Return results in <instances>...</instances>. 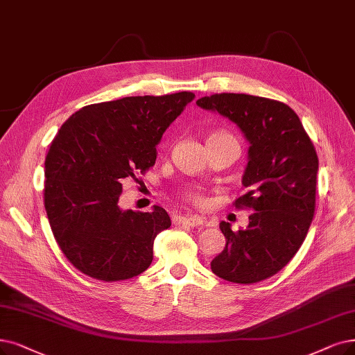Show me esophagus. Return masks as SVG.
<instances>
[{"mask_svg":"<svg viewBox=\"0 0 355 355\" xmlns=\"http://www.w3.org/2000/svg\"><path fill=\"white\" fill-rule=\"evenodd\" d=\"M175 224H187L191 227H198L204 224V218L200 216H179L173 220Z\"/></svg>","mask_w":355,"mask_h":355,"instance_id":"obj_1","label":"esophagus"}]
</instances>
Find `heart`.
Wrapping results in <instances>:
<instances>
[{
    "label": "heart",
    "instance_id": "heart-1",
    "mask_svg": "<svg viewBox=\"0 0 355 355\" xmlns=\"http://www.w3.org/2000/svg\"><path fill=\"white\" fill-rule=\"evenodd\" d=\"M214 135H220V134H214ZM187 198L189 201H192V202H195V204H198V202H201V193L198 192V191H188L187 192Z\"/></svg>",
    "mask_w": 355,
    "mask_h": 355
}]
</instances>
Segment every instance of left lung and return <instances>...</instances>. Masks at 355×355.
Wrapping results in <instances>:
<instances>
[{"mask_svg":"<svg viewBox=\"0 0 355 355\" xmlns=\"http://www.w3.org/2000/svg\"><path fill=\"white\" fill-rule=\"evenodd\" d=\"M234 122L249 141L245 193L236 208H252L249 225L233 232L221 221L225 248L211 261L217 277L253 284L281 271L304 242L316 207L319 168L313 143L300 118L271 98L220 93L196 101Z\"/></svg>","mask_w":355,"mask_h":355,"instance_id":"left-lung-1","label":"left lung"}]
</instances>
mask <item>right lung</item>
<instances>
[{
    "instance_id": "obj_1",
    "label": "right lung",
    "mask_w": 355,
    "mask_h": 355,
    "mask_svg": "<svg viewBox=\"0 0 355 355\" xmlns=\"http://www.w3.org/2000/svg\"><path fill=\"white\" fill-rule=\"evenodd\" d=\"M193 97L180 92L84 106L52 139L45 209L56 243L80 272L112 282L150 266L155 236L172 223L159 205L121 209L122 180L154 166L164 131Z\"/></svg>"
}]
</instances>
